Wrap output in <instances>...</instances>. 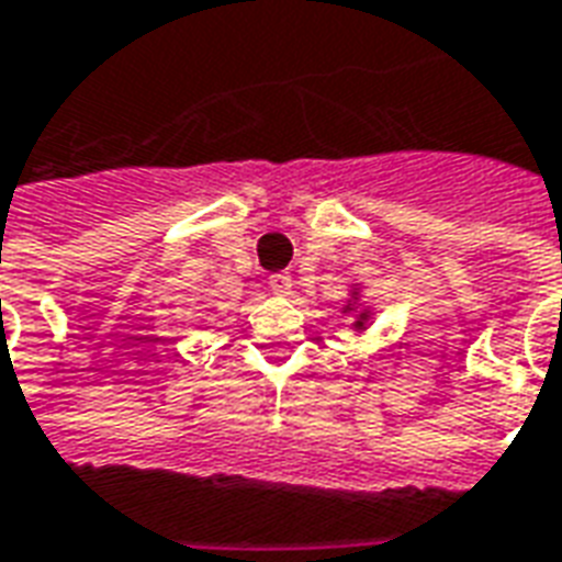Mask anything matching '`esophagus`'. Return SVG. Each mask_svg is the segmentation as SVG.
Returning a JSON list of instances; mask_svg holds the SVG:
<instances>
[{
  "label": "esophagus",
  "mask_w": 562,
  "mask_h": 562,
  "mask_svg": "<svg viewBox=\"0 0 562 562\" xmlns=\"http://www.w3.org/2000/svg\"><path fill=\"white\" fill-rule=\"evenodd\" d=\"M268 285L273 294H289L292 292V277H289V273H273L268 280Z\"/></svg>",
  "instance_id": "obj_1"
}]
</instances>
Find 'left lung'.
Listing matches in <instances>:
<instances>
[{
    "mask_svg": "<svg viewBox=\"0 0 562 562\" xmlns=\"http://www.w3.org/2000/svg\"><path fill=\"white\" fill-rule=\"evenodd\" d=\"M342 313H352V328L355 334H361V330L370 325V318H373V313L367 310V306H361V289L358 285H352V301H346V306H342Z\"/></svg>",
    "mask_w": 562,
    "mask_h": 562,
    "instance_id": "1",
    "label": "left lung"
}]
</instances>
